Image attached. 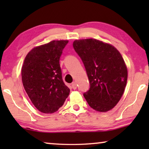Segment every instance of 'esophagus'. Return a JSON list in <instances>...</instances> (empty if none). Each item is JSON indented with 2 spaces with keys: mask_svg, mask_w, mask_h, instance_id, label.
I'll use <instances>...</instances> for the list:
<instances>
[{
  "mask_svg": "<svg viewBox=\"0 0 149 149\" xmlns=\"http://www.w3.org/2000/svg\"><path fill=\"white\" fill-rule=\"evenodd\" d=\"M72 87L73 89H76L77 87V83H75V82H73V83H72Z\"/></svg>",
  "mask_w": 149,
  "mask_h": 149,
  "instance_id": "obj_1",
  "label": "esophagus"
}]
</instances>
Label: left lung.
Listing matches in <instances>:
<instances>
[{
	"instance_id": "obj_1",
	"label": "left lung",
	"mask_w": 149,
	"mask_h": 149,
	"mask_svg": "<svg viewBox=\"0 0 149 149\" xmlns=\"http://www.w3.org/2000/svg\"><path fill=\"white\" fill-rule=\"evenodd\" d=\"M73 47L89 81V89L83 93L88 104L102 113L113 109L123 94L127 79L121 54L115 47L95 38L74 40Z\"/></svg>"
}]
</instances>
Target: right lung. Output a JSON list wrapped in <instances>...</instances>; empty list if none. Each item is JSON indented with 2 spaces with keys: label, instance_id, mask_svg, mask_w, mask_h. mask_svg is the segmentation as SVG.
Masks as SVG:
<instances>
[{
  "label": "right lung",
  "instance_id": "right-lung-1",
  "mask_svg": "<svg viewBox=\"0 0 149 149\" xmlns=\"http://www.w3.org/2000/svg\"><path fill=\"white\" fill-rule=\"evenodd\" d=\"M68 40H52L36 47L26 56L22 68L25 91L34 107L54 113L64 104L70 89L62 79L60 58Z\"/></svg>",
  "mask_w": 149,
  "mask_h": 149
}]
</instances>
